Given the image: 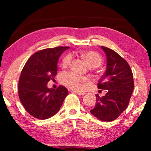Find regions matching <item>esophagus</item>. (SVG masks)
Segmentation results:
<instances>
[{"label": "esophagus", "instance_id": "34e87169", "mask_svg": "<svg viewBox=\"0 0 151 151\" xmlns=\"http://www.w3.org/2000/svg\"><path fill=\"white\" fill-rule=\"evenodd\" d=\"M72 91L76 93H77L78 95H80V96H84V95L86 93L85 92L80 91Z\"/></svg>", "mask_w": 151, "mask_h": 151}]
</instances>
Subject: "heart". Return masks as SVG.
Segmentation results:
<instances>
[{"instance_id": "b5f03b06", "label": "heart", "mask_w": 151, "mask_h": 151, "mask_svg": "<svg viewBox=\"0 0 151 151\" xmlns=\"http://www.w3.org/2000/svg\"><path fill=\"white\" fill-rule=\"evenodd\" d=\"M80 55L91 67H98L102 62V58L96 51H86L80 53ZM72 60V55L68 54L63 60V65H69ZM61 81L64 84L73 88L81 87L82 83L89 82V79L86 77L80 76L72 72H65L61 75Z\"/></svg>"}]
</instances>
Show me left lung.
<instances>
[{
    "mask_svg": "<svg viewBox=\"0 0 151 151\" xmlns=\"http://www.w3.org/2000/svg\"><path fill=\"white\" fill-rule=\"evenodd\" d=\"M106 56V69L99 80V89L107 90L104 96L96 95L91 114L103 122L117 119L129 105L134 88L133 76L127 61L112 49L101 46Z\"/></svg>",
    "mask_w": 151,
    "mask_h": 151,
    "instance_id": "8db88e82",
    "label": "left lung"
}]
</instances>
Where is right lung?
Instances as JSON below:
<instances>
[{"mask_svg":"<svg viewBox=\"0 0 151 151\" xmlns=\"http://www.w3.org/2000/svg\"><path fill=\"white\" fill-rule=\"evenodd\" d=\"M69 47H58L37 51L31 56L20 74L18 96L25 110L33 117L46 119L58 112L68 90L60 86L56 89L47 87L57 74L60 56Z\"/></svg>","mask_w":151,"mask_h":151,"instance_id":"right-lung-1","label":"right lung"}]
</instances>
